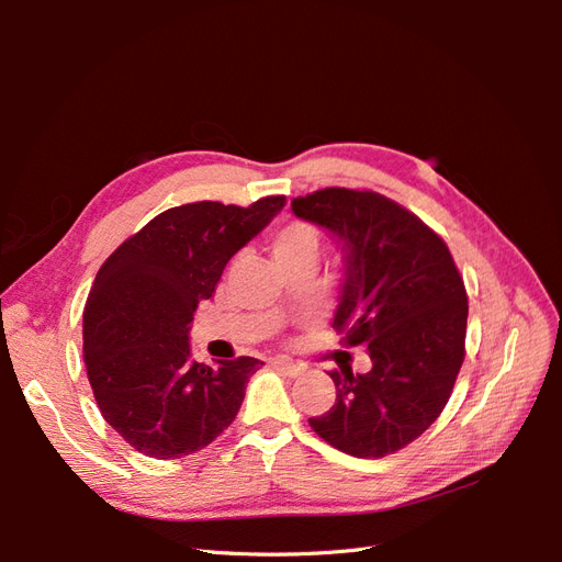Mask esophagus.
Wrapping results in <instances>:
<instances>
[{
	"mask_svg": "<svg viewBox=\"0 0 562 562\" xmlns=\"http://www.w3.org/2000/svg\"><path fill=\"white\" fill-rule=\"evenodd\" d=\"M274 368H279V370H283L285 375H291V378H295V375H300V372L304 370L300 363H293L291 359H277L274 361Z\"/></svg>",
	"mask_w": 562,
	"mask_h": 562,
	"instance_id": "34e87169",
	"label": "esophagus"
}]
</instances>
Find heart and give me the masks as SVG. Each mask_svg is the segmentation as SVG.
<instances>
[{
  "label": "heart",
  "instance_id": "b5f03b06",
  "mask_svg": "<svg viewBox=\"0 0 562 562\" xmlns=\"http://www.w3.org/2000/svg\"><path fill=\"white\" fill-rule=\"evenodd\" d=\"M316 250H318V232L307 223H291L274 236L277 258H288V255H300V252H316Z\"/></svg>",
  "mask_w": 562,
  "mask_h": 562
}]
</instances>
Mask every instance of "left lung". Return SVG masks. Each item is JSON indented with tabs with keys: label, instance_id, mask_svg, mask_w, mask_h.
<instances>
[{
	"label": "left lung",
	"instance_id": "8db88e82",
	"mask_svg": "<svg viewBox=\"0 0 562 562\" xmlns=\"http://www.w3.org/2000/svg\"><path fill=\"white\" fill-rule=\"evenodd\" d=\"M293 213L328 229L345 281L333 328L368 347L363 375L339 363L335 405L310 427L351 457L413 443L443 413L464 361L467 291L443 239L391 199L326 187L293 199Z\"/></svg>",
	"mask_w": 562,
	"mask_h": 562
}]
</instances>
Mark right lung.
I'll list each match as a JSON object with an SVG mask.
<instances>
[{
	"instance_id": "right-lung-1",
	"label": "right lung",
	"mask_w": 562,
	"mask_h": 562,
	"mask_svg": "<svg viewBox=\"0 0 562 562\" xmlns=\"http://www.w3.org/2000/svg\"><path fill=\"white\" fill-rule=\"evenodd\" d=\"M285 206L220 201L168 209L98 269L83 307V363L110 427L155 459L192 454L223 434L258 359L192 361L190 323L225 265Z\"/></svg>"
}]
</instances>
